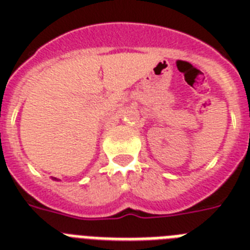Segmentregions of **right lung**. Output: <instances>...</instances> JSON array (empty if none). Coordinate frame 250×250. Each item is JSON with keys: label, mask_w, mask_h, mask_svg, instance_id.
Instances as JSON below:
<instances>
[{"label": "right lung", "mask_w": 250, "mask_h": 250, "mask_svg": "<svg viewBox=\"0 0 250 250\" xmlns=\"http://www.w3.org/2000/svg\"><path fill=\"white\" fill-rule=\"evenodd\" d=\"M53 180H57V179H56V177H53Z\"/></svg>", "instance_id": "obj_1"}]
</instances>
